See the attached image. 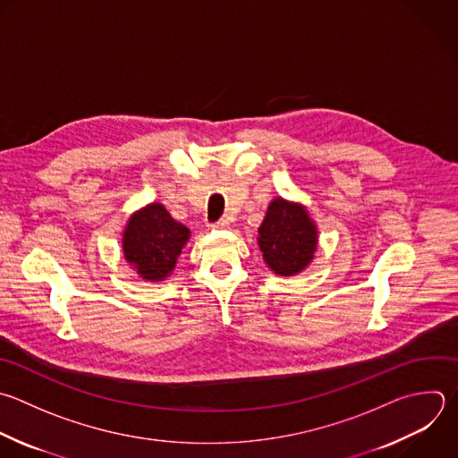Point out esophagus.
Returning a JSON list of instances; mask_svg holds the SVG:
<instances>
[{
    "mask_svg": "<svg viewBox=\"0 0 458 458\" xmlns=\"http://www.w3.org/2000/svg\"><path fill=\"white\" fill-rule=\"evenodd\" d=\"M229 222L227 220H218L216 224H211V229H227Z\"/></svg>",
    "mask_w": 458,
    "mask_h": 458,
    "instance_id": "34e87169",
    "label": "esophagus"
}]
</instances>
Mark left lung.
<instances>
[{
    "label": "left lung",
    "instance_id": "8db88e82",
    "mask_svg": "<svg viewBox=\"0 0 458 458\" xmlns=\"http://www.w3.org/2000/svg\"><path fill=\"white\" fill-rule=\"evenodd\" d=\"M258 245L276 276H297L313 261L318 229L306 206L276 197L258 229Z\"/></svg>",
    "mask_w": 458,
    "mask_h": 458
}]
</instances>
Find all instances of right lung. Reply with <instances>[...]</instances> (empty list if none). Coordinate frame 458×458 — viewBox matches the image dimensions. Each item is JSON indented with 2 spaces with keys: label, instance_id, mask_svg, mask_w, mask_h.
Here are the masks:
<instances>
[{
  "label": "right lung",
  "instance_id": "1",
  "mask_svg": "<svg viewBox=\"0 0 458 458\" xmlns=\"http://www.w3.org/2000/svg\"><path fill=\"white\" fill-rule=\"evenodd\" d=\"M191 231L172 218L159 202L134 211L122 234V252L136 274L148 283L172 276Z\"/></svg>",
  "mask_w": 458,
  "mask_h": 458
}]
</instances>
